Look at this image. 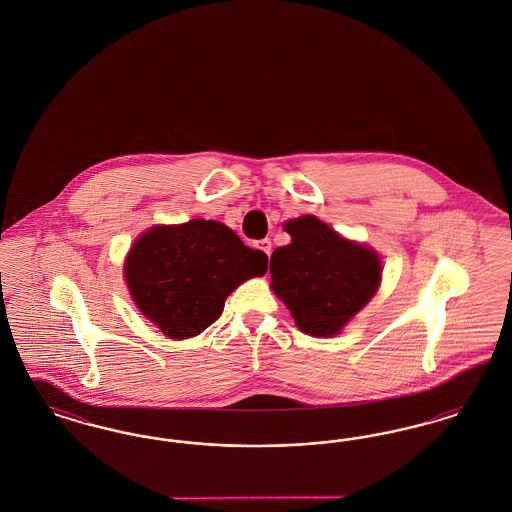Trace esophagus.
Here are the masks:
<instances>
[{
    "instance_id": "obj_1",
    "label": "esophagus",
    "mask_w": 512,
    "mask_h": 512,
    "mask_svg": "<svg viewBox=\"0 0 512 512\" xmlns=\"http://www.w3.org/2000/svg\"><path fill=\"white\" fill-rule=\"evenodd\" d=\"M257 247H259L261 251H265L268 257H270V253H272V242H270L268 238H265V240H261V242H257Z\"/></svg>"
}]
</instances>
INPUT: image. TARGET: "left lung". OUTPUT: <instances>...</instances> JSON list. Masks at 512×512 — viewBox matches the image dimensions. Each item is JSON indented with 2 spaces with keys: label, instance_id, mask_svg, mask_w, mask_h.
<instances>
[{
  "label": "left lung",
  "instance_id": "1",
  "mask_svg": "<svg viewBox=\"0 0 512 512\" xmlns=\"http://www.w3.org/2000/svg\"><path fill=\"white\" fill-rule=\"evenodd\" d=\"M284 230L292 242L274 249L270 286L301 332L332 338L378 290L380 257L313 215L288 220Z\"/></svg>",
  "mask_w": 512,
  "mask_h": 512
}]
</instances>
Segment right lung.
<instances>
[{
	"label": "right lung",
	"instance_id": "add662e5",
	"mask_svg": "<svg viewBox=\"0 0 512 512\" xmlns=\"http://www.w3.org/2000/svg\"><path fill=\"white\" fill-rule=\"evenodd\" d=\"M268 257L217 220L153 226L128 253L124 278L136 307L171 340L201 334L245 280L267 272Z\"/></svg>",
	"mask_w": 512,
	"mask_h": 512
}]
</instances>
